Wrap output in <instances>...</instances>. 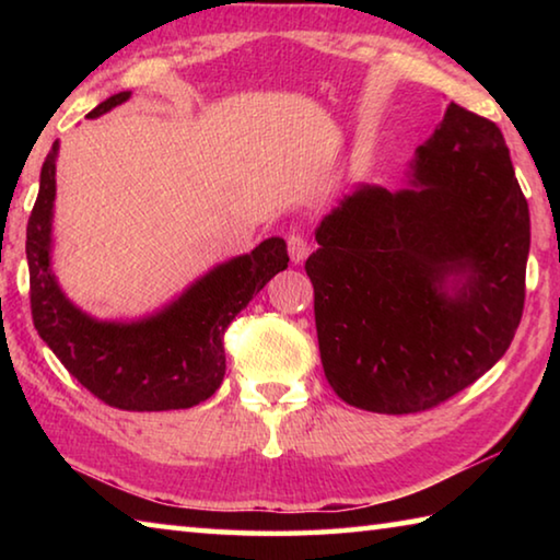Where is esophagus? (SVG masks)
<instances>
[{
    "mask_svg": "<svg viewBox=\"0 0 560 560\" xmlns=\"http://www.w3.org/2000/svg\"><path fill=\"white\" fill-rule=\"evenodd\" d=\"M287 244H289V257H291V261H293V264H301L303 259L308 257L311 246H308L306 236H303V234H299V232H296V234H289Z\"/></svg>",
    "mask_w": 560,
    "mask_h": 560,
    "instance_id": "34e87169",
    "label": "esophagus"
}]
</instances>
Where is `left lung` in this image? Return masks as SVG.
Here are the masks:
<instances>
[{
	"mask_svg": "<svg viewBox=\"0 0 560 560\" xmlns=\"http://www.w3.org/2000/svg\"><path fill=\"white\" fill-rule=\"evenodd\" d=\"M320 363L340 400L410 415L506 353L524 314L528 202L497 122L450 103L402 189L360 185L316 230Z\"/></svg>",
	"mask_w": 560,
	"mask_h": 560,
	"instance_id": "obj_1",
	"label": "left lung"
}]
</instances>
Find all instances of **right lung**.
I'll return each mask as SVG.
<instances>
[{
  "instance_id": "right-lung-1",
  "label": "right lung",
  "mask_w": 560,
  "mask_h": 560,
  "mask_svg": "<svg viewBox=\"0 0 560 560\" xmlns=\"http://www.w3.org/2000/svg\"><path fill=\"white\" fill-rule=\"evenodd\" d=\"M130 98L120 91L89 113L98 118ZM59 140L46 155L39 197L26 224L34 326L66 371L110 407L130 412L185 410L212 397L226 371L224 330L257 293L289 267L287 242L217 264L155 314L98 320L66 299L51 269V222Z\"/></svg>"
}]
</instances>
